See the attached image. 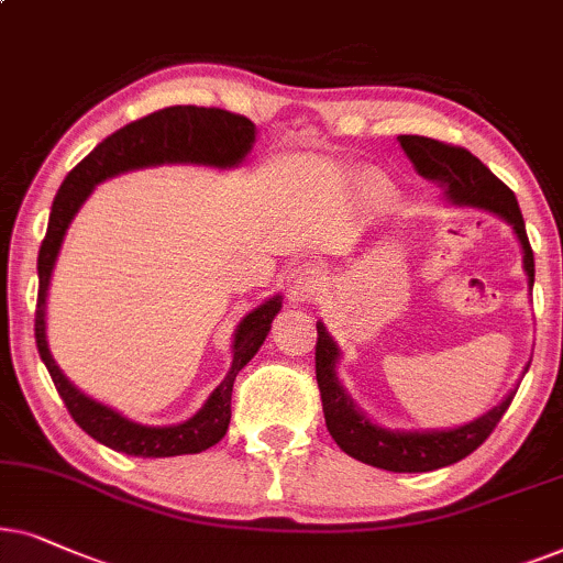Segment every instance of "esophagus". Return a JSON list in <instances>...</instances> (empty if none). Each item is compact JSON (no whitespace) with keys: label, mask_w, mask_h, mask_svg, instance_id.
<instances>
[{"label":"esophagus","mask_w":563,"mask_h":563,"mask_svg":"<svg viewBox=\"0 0 563 563\" xmlns=\"http://www.w3.org/2000/svg\"><path fill=\"white\" fill-rule=\"evenodd\" d=\"M324 288V273L313 265H298L288 273L286 294L296 306L313 303Z\"/></svg>","instance_id":"1"}]
</instances>
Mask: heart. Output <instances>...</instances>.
I'll list each match as a JSON object with an SVG mask.
<instances>
[{
	"label": "heart",
	"mask_w": 563,
	"mask_h": 563,
	"mask_svg": "<svg viewBox=\"0 0 563 563\" xmlns=\"http://www.w3.org/2000/svg\"><path fill=\"white\" fill-rule=\"evenodd\" d=\"M357 192L371 206H388L396 198L394 185L384 175H378V172H363L357 177Z\"/></svg>",
	"instance_id": "heart-1"
}]
</instances>
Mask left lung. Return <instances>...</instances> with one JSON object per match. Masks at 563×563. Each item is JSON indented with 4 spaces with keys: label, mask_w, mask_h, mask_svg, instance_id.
<instances>
[{
    "label": "left lung",
    "mask_w": 563,
    "mask_h": 563,
    "mask_svg": "<svg viewBox=\"0 0 563 563\" xmlns=\"http://www.w3.org/2000/svg\"><path fill=\"white\" fill-rule=\"evenodd\" d=\"M399 144L404 154L409 156V162L415 164L417 175L443 187L448 203L489 211L512 227L517 242L522 246V267H526L528 286L533 288V250H530L526 221H522L515 192L501 179L494 177L492 169L484 167L466 148L427 136H399ZM317 380L327 430L344 453L368 463V466L394 471V474H424V471L459 463L489 438L515 399L517 388H512L497 407L474 419V422L451 427V430H388V427L371 422L365 411L350 399V394L344 391L340 378H336V365H340L342 357L340 344L332 340V334L327 332L321 321H317ZM528 368L522 373H528Z\"/></svg>",
    "instance_id": "obj_1"
}]
</instances>
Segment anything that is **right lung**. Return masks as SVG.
Masks as SVG:
<instances>
[{
  "label": "right lung",
  "mask_w": 563,
  "mask_h": 563,
  "mask_svg": "<svg viewBox=\"0 0 563 563\" xmlns=\"http://www.w3.org/2000/svg\"><path fill=\"white\" fill-rule=\"evenodd\" d=\"M254 123L244 115H234L219 108H195L175 104L156 110L152 115L133 120L97 144L58 187L51 206L46 239L37 252V309H35V342L41 360L54 378V386L66 409L81 430L97 443L139 459H169V455L200 453L219 443L231 422V391L239 371L257 355L265 342L269 324L283 309V298L273 296L239 321L231 342V368L227 378L213 388L203 407L179 424H139L120 411L95 401L79 391L64 376L48 350L46 340V301L58 252H62L66 229L85 200L104 179L123 172L159 167V164H198V167L231 169L246 159L254 146Z\"/></svg>",
  "instance_id": "right-lung-1"
}]
</instances>
